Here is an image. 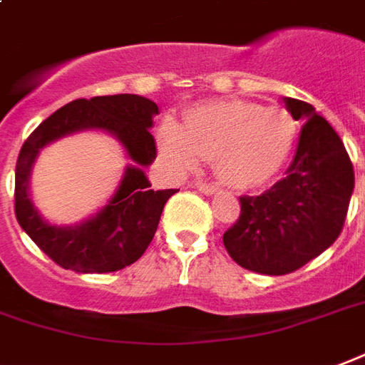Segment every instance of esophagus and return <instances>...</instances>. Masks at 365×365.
I'll return each instance as SVG.
<instances>
[{
  "instance_id": "obj_1",
  "label": "esophagus",
  "mask_w": 365,
  "mask_h": 365,
  "mask_svg": "<svg viewBox=\"0 0 365 365\" xmlns=\"http://www.w3.org/2000/svg\"><path fill=\"white\" fill-rule=\"evenodd\" d=\"M196 188H198L202 194H215V192H217V188H215V186L206 185V182H198V185H196Z\"/></svg>"
}]
</instances>
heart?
I'll use <instances>...</instances> for the list:
<instances>
[{
    "mask_svg": "<svg viewBox=\"0 0 365 365\" xmlns=\"http://www.w3.org/2000/svg\"><path fill=\"white\" fill-rule=\"evenodd\" d=\"M165 159L179 173L214 161L217 179L239 190L272 180L288 161L297 122L282 106L227 98L194 106L185 124L163 118L157 130Z\"/></svg>",
    "mask_w": 365,
    "mask_h": 365,
    "instance_id": "obj_1",
    "label": "heart"
}]
</instances>
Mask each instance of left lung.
Here are the masks:
<instances>
[{"label": "left lung", "instance_id": "obj_1", "mask_svg": "<svg viewBox=\"0 0 365 365\" xmlns=\"http://www.w3.org/2000/svg\"><path fill=\"white\" fill-rule=\"evenodd\" d=\"M303 128L286 177L260 196H241V215L223 233L239 267L282 276L307 264L339 239L354 190L344 143L309 103L284 97Z\"/></svg>", "mask_w": 365, "mask_h": 365}]
</instances>
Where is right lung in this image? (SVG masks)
<instances>
[{
	"label": "right lung",
	"instance_id": "obj_1",
	"mask_svg": "<svg viewBox=\"0 0 365 365\" xmlns=\"http://www.w3.org/2000/svg\"><path fill=\"white\" fill-rule=\"evenodd\" d=\"M159 108L140 95L77 98L50 114L19 153L15 167V215L29 237L58 267L81 274L116 272L134 264L150 247L165 204L175 188L153 190L143 169L153 163L157 148L150 128ZM81 129L114 135L133 161L105 209L77 226L48 224L34 208L28 179L42 147Z\"/></svg>",
	"mask_w": 365,
	"mask_h": 365
}]
</instances>
